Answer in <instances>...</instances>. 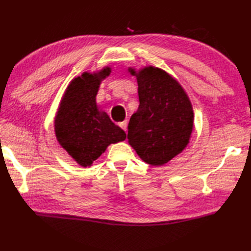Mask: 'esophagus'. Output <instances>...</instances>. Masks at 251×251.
<instances>
[{
    "mask_svg": "<svg viewBox=\"0 0 251 251\" xmlns=\"http://www.w3.org/2000/svg\"><path fill=\"white\" fill-rule=\"evenodd\" d=\"M119 126H121V129H122V130H124V131H126V126H127V122H126V121H122Z\"/></svg>",
    "mask_w": 251,
    "mask_h": 251,
    "instance_id": "1",
    "label": "esophagus"
}]
</instances>
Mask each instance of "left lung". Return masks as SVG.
<instances>
[{
	"label": "left lung",
	"instance_id": "obj_1",
	"mask_svg": "<svg viewBox=\"0 0 251 251\" xmlns=\"http://www.w3.org/2000/svg\"><path fill=\"white\" fill-rule=\"evenodd\" d=\"M136 76L140 106L127 126V140L140 158L159 166L180 153L193 130V110L185 90L163 70L147 66Z\"/></svg>",
	"mask_w": 251,
	"mask_h": 251
}]
</instances>
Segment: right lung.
<instances>
[{
  "mask_svg": "<svg viewBox=\"0 0 251 251\" xmlns=\"http://www.w3.org/2000/svg\"><path fill=\"white\" fill-rule=\"evenodd\" d=\"M110 74L105 68L98 73H83L72 80L54 119L57 140L79 165L90 166L107 146L126 140V132L99 110L96 97L100 83Z\"/></svg>",
  "mask_w": 251,
  "mask_h": 251,
  "instance_id": "right-lung-1",
  "label": "right lung"
}]
</instances>
